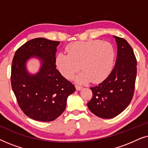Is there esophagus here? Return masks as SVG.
Masks as SVG:
<instances>
[{
  "instance_id": "34e87169",
  "label": "esophagus",
  "mask_w": 148,
  "mask_h": 148,
  "mask_svg": "<svg viewBox=\"0 0 148 148\" xmlns=\"http://www.w3.org/2000/svg\"><path fill=\"white\" fill-rule=\"evenodd\" d=\"M75 88H76V90H77V91H80V90H82L83 87L82 86H77H77H75Z\"/></svg>"
}]
</instances>
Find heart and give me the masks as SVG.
Segmentation results:
<instances>
[{"label": "heart", "mask_w": 148, "mask_h": 148, "mask_svg": "<svg viewBox=\"0 0 148 148\" xmlns=\"http://www.w3.org/2000/svg\"><path fill=\"white\" fill-rule=\"evenodd\" d=\"M68 54L59 53L56 58L58 71L64 77L70 79L81 69L83 71L77 77V82H102L112 69L115 52L108 42L90 40L75 42L66 47Z\"/></svg>", "instance_id": "b5f03b06"}]
</instances>
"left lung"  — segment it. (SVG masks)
Instances as JSON below:
<instances>
[{"instance_id":"left-lung-1","label":"left lung","mask_w":148,"mask_h":148,"mask_svg":"<svg viewBox=\"0 0 148 148\" xmlns=\"http://www.w3.org/2000/svg\"><path fill=\"white\" fill-rule=\"evenodd\" d=\"M117 45L116 63L106 79L92 88L93 96L88 108L102 119H112L121 114L130 104L135 90L137 60L126 40L114 36Z\"/></svg>"}]
</instances>
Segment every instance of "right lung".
<instances>
[{
  "label": "right lung",
  "instance_id": "1",
  "mask_svg": "<svg viewBox=\"0 0 148 148\" xmlns=\"http://www.w3.org/2000/svg\"><path fill=\"white\" fill-rule=\"evenodd\" d=\"M59 42L44 38L32 39L15 52L11 66V82L18 104L26 116L49 122L58 118L66 108L68 96L75 88L56 69V52ZM35 57L41 62L39 71L30 74L26 63Z\"/></svg>",
  "mask_w": 148,
  "mask_h": 148
}]
</instances>
